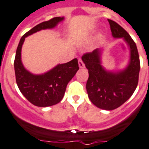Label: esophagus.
I'll list each match as a JSON object with an SVG mask.
<instances>
[{"label": "esophagus", "instance_id": "obj_1", "mask_svg": "<svg viewBox=\"0 0 149 149\" xmlns=\"http://www.w3.org/2000/svg\"><path fill=\"white\" fill-rule=\"evenodd\" d=\"M78 64H79V68H85V64H84V63L82 62V59L81 58H79Z\"/></svg>", "mask_w": 149, "mask_h": 149}]
</instances>
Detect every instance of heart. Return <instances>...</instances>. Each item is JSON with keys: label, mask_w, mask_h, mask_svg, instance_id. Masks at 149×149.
Instances as JSON below:
<instances>
[{"label": "heart", "mask_w": 149, "mask_h": 149, "mask_svg": "<svg viewBox=\"0 0 149 149\" xmlns=\"http://www.w3.org/2000/svg\"><path fill=\"white\" fill-rule=\"evenodd\" d=\"M101 37H102L101 34H100V33H99V34H98V35H97V39H100V38H101Z\"/></svg>", "instance_id": "heart-1"}]
</instances>
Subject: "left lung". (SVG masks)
<instances>
[{"label": "left lung", "mask_w": 149, "mask_h": 149, "mask_svg": "<svg viewBox=\"0 0 149 149\" xmlns=\"http://www.w3.org/2000/svg\"><path fill=\"white\" fill-rule=\"evenodd\" d=\"M112 36L122 38L130 52L127 65L120 70H108L103 66L104 48L86 53L82 60L88 70L86 84L88 96L91 103L104 110H113L127 100L136 88L140 63L137 47L129 33L114 21L108 19Z\"/></svg>", "instance_id": "1"}]
</instances>
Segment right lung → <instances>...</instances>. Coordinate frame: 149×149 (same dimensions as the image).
<instances>
[{
	"instance_id": "1",
	"label": "right lung",
	"mask_w": 149,
	"mask_h": 149,
	"mask_svg": "<svg viewBox=\"0 0 149 149\" xmlns=\"http://www.w3.org/2000/svg\"><path fill=\"white\" fill-rule=\"evenodd\" d=\"M64 17H55L33 27L22 36L16 49L14 61L15 79L21 93L33 105L47 107L55 105L63 99L68 82L79 70L77 58L65 64H58L49 71L34 74L24 67L22 61V48L27 37L42 30L53 29Z\"/></svg>"
}]
</instances>
